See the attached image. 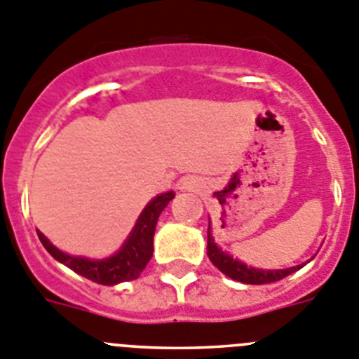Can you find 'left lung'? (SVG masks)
<instances>
[{"label":"left lung","instance_id":"left-lung-1","mask_svg":"<svg viewBox=\"0 0 359 359\" xmlns=\"http://www.w3.org/2000/svg\"><path fill=\"white\" fill-rule=\"evenodd\" d=\"M207 255L210 259L212 264L224 273L226 277L233 278L237 282H244V284H269V282L282 280L287 275L294 273L297 269H300L302 266H293V268L287 269H255L248 268L246 264L239 261H233L228 253L221 252V250L215 246L214 239L210 236V224H208V243H207Z\"/></svg>","mask_w":359,"mask_h":359}]
</instances>
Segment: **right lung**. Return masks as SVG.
I'll return each instance as SVG.
<instances>
[{
    "instance_id": "1",
    "label": "right lung",
    "mask_w": 359,
    "mask_h": 359,
    "mask_svg": "<svg viewBox=\"0 0 359 359\" xmlns=\"http://www.w3.org/2000/svg\"><path fill=\"white\" fill-rule=\"evenodd\" d=\"M172 198L174 192H165V194L152 199L145 207V210L142 212L140 217H138L135 230L131 231L128 241L123 243L120 252L109 257V259H102V261H90V259H84V257L66 255L61 250H57L39 230H37V236H39L46 252L53 259L73 269L75 273L90 278L97 284H102V286H115L118 282L135 280V278L140 277L147 262L151 261L152 237H154V230H156L158 217H160L163 208L169 205Z\"/></svg>"
}]
</instances>
